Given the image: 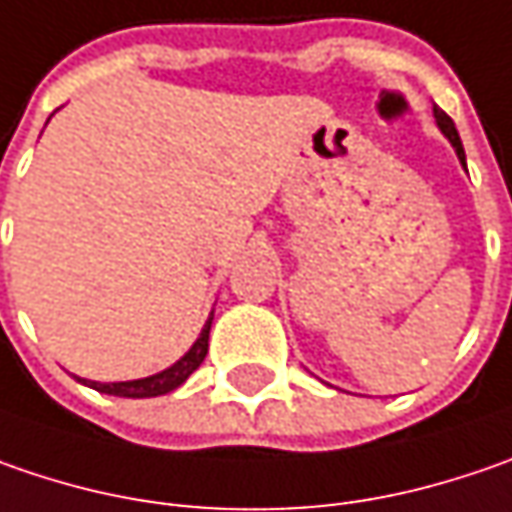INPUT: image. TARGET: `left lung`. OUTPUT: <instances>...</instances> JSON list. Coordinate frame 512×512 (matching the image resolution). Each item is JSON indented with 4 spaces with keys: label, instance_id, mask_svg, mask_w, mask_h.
I'll list each match as a JSON object with an SVG mask.
<instances>
[{
    "label": "left lung",
    "instance_id": "1",
    "mask_svg": "<svg viewBox=\"0 0 512 512\" xmlns=\"http://www.w3.org/2000/svg\"><path fill=\"white\" fill-rule=\"evenodd\" d=\"M433 117H435V125L441 128V134H444V137L450 140V145L456 148V154H458V160H461V166L467 168V163H464L467 157H464V145H461V137H458L456 123H453V120H450V117H447V114H444V111H441L438 105H433Z\"/></svg>",
    "mask_w": 512,
    "mask_h": 512
}]
</instances>
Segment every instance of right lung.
Here are the masks:
<instances>
[{
    "label": "right lung",
    "instance_id": "1",
    "mask_svg": "<svg viewBox=\"0 0 512 512\" xmlns=\"http://www.w3.org/2000/svg\"><path fill=\"white\" fill-rule=\"evenodd\" d=\"M212 321L214 312L209 315V321L203 323L197 341L191 344V349L180 358L174 361L171 367L157 372V375H148V378H137V381H114V384H100V381H85L79 378L82 384H88L91 389L97 392H105V395H117V398H157V395H166L171 389H177L186 378H189L194 369L203 364L206 352H209V332H212Z\"/></svg>",
    "mask_w": 512,
    "mask_h": 512
}]
</instances>
